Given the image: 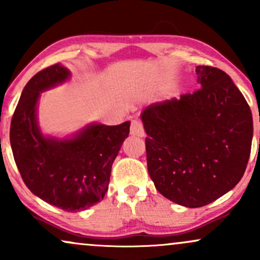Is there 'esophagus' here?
Masks as SVG:
<instances>
[{
  "label": "esophagus",
  "mask_w": 260,
  "mask_h": 260,
  "mask_svg": "<svg viewBox=\"0 0 260 260\" xmlns=\"http://www.w3.org/2000/svg\"><path fill=\"white\" fill-rule=\"evenodd\" d=\"M131 134L132 136H137V137H144V127H143L142 122L138 120H133L132 124H131Z\"/></svg>",
  "instance_id": "esophagus-1"
}]
</instances>
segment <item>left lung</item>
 I'll return each instance as SVG.
<instances>
[{
    "label": "left lung",
    "mask_w": 260,
    "mask_h": 260,
    "mask_svg": "<svg viewBox=\"0 0 260 260\" xmlns=\"http://www.w3.org/2000/svg\"><path fill=\"white\" fill-rule=\"evenodd\" d=\"M201 89L145 107L149 176L165 198L187 208L216 201L241 181L253 138L252 112L223 71L196 68Z\"/></svg>",
    "instance_id": "8db88e82"
}]
</instances>
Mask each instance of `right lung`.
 Segmentation results:
<instances>
[{"label":"right lung","mask_w":260,"mask_h":260,"mask_svg":"<svg viewBox=\"0 0 260 260\" xmlns=\"http://www.w3.org/2000/svg\"><path fill=\"white\" fill-rule=\"evenodd\" d=\"M70 76L67 68L56 63L26 83L12 117L10 140L17 168L32 194L73 213L104 199L113 160L129 134L131 122L88 124L71 138L45 137L37 117L40 92Z\"/></svg>","instance_id":"obj_1"}]
</instances>
